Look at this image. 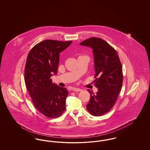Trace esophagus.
Listing matches in <instances>:
<instances>
[{"instance_id":"34e87169","label":"esophagus","mask_w":150,"mask_h":150,"mask_svg":"<svg viewBox=\"0 0 150 150\" xmlns=\"http://www.w3.org/2000/svg\"><path fill=\"white\" fill-rule=\"evenodd\" d=\"M72 91H75V92H81L82 91L81 89L80 88H72Z\"/></svg>"}]
</instances>
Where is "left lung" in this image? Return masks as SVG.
I'll return each instance as SVG.
<instances>
[{
	"label": "left lung",
	"instance_id": "obj_1",
	"mask_svg": "<svg viewBox=\"0 0 150 150\" xmlns=\"http://www.w3.org/2000/svg\"><path fill=\"white\" fill-rule=\"evenodd\" d=\"M80 44L92 49L94 85L98 88L96 94L88 89L91 98L86 108L93 116H101L113 107L121 91L123 80L121 62L114 48L100 38H91Z\"/></svg>",
	"mask_w": 150,
	"mask_h": 150
}]
</instances>
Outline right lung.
<instances>
[{"label":"right lung","instance_id":"right-lung-1","mask_svg":"<svg viewBox=\"0 0 150 150\" xmlns=\"http://www.w3.org/2000/svg\"><path fill=\"white\" fill-rule=\"evenodd\" d=\"M71 43L45 40L35 45L27 57L25 84L34 106L48 117H58L65 110L68 91L53 83L50 77L57 74L59 53Z\"/></svg>","mask_w":150,"mask_h":150}]
</instances>
